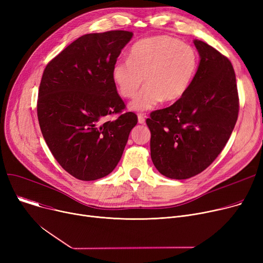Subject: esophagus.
I'll return each instance as SVG.
<instances>
[{
	"label": "esophagus",
	"mask_w": 263,
	"mask_h": 263,
	"mask_svg": "<svg viewBox=\"0 0 263 263\" xmlns=\"http://www.w3.org/2000/svg\"><path fill=\"white\" fill-rule=\"evenodd\" d=\"M137 120H139V123H141V124L145 123V117H144V115H142V114L137 115Z\"/></svg>",
	"instance_id": "esophagus-1"
}]
</instances>
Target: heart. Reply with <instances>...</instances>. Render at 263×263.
<instances>
[{
	"mask_svg": "<svg viewBox=\"0 0 263 263\" xmlns=\"http://www.w3.org/2000/svg\"><path fill=\"white\" fill-rule=\"evenodd\" d=\"M198 58L195 49L168 36H155L135 43L128 61H117L112 80L122 98H132L143 83L141 92L129 107L136 112L154 108L163 100L173 102L186 92L195 76Z\"/></svg>",
	"mask_w": 263,
	"mask_h": 263,
	"instance_id": "b5f03b06",
	"label": "heart"
}]
</instances>
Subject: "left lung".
I'll return each instance as SVG.
<instances>
[{
    "instance_id": "8db88e82",
    "label": "left lung",
    "mask_w": 263,
    "mask_h": 263,
    "mask_svg": "<svg viewBox=\"0 0 263 263\" xmlns=\"http://www.w3.org/2000/svg\"><path fill=\"white\" fill-rule=\"evenodd\" d=\"M199 65L186 92L146 119L150 153L163 176L182 180L204 171L222 153L239 113L233 67L213 47L194 39Z\"/></svg>"
}]
</instances>
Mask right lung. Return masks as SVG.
Segmentation results:
<instances>
[{
	"label": "right lung",
	"instance_id": "obj_1",
	"mask_svg": "<svg viewBox=\"0 0 263 263\" xmlns=\"http://www.w3.org/2000/svg\"><path fill=\"white\" fill-rule=\"evenodd\" d=\"M132 32L83 35L46 67L37 115L41 133L61 166L91 181L112 173L122 156L137 116L124 106L112 80V67ZM119 114L115 121L109 115Z\"/></svg>",
	"mask_w": 263,
	"mask_h": 263
}]
</instances>
